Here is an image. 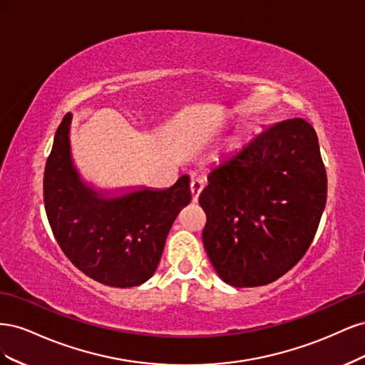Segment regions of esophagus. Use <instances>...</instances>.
I'll return each instance as SVG.
<instances>
[{
	"label": "esophagus",
	"instance_id": "esophagus-1",
	"mask_svg": "<svg viewBox=\"0 0 365 365\" xmlns=\"http://www.w3.org/2000/svg\"><path fill=\"white\" fill-rule=\"evenodd\" d=\"M204 189V181L201 178H193L190 182V190H192V200L196 202L197 197H200L201 190Z\"/></svg>",
	"mask_w": 365,
	"mask_h": 365
}]
</instances>
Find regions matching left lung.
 I'll use <instances>...</instances> for the list:
<instances>
[{"mask_svg":"<svg viewBox=\"0 0 365 365\" xmlns=\"http://www.w3.org/2000/svg\"><path fill=\"white\" fill-rule=\"evenodd\" d=\"M207 181L202 242L225 283L268 284L304 256L327 197L318 137L306 120L264 128L220 160Z\"/></svg>","mask_w":365,"mask_h":365,"instance_id":"left-lung-1","label":"left lung"}]
</instances>
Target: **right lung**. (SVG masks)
I'll return each mask as SVG.
<instances>
[{"label": "right lung", "mask_w": 365, "mask_h": 365, "mask_svg": "<svg viewBox=\"0 0 365 365\" xmlns=\"http://www.w3.org/2000/svg\"><path fill=\"white\" fill-rule=\"evenodd\" d=\"M68 113L54 135L43 172V204L63 254L88 277L113 288H132L155 272L165 237L190 202V176L169 189L138 187L123 195L96 190L71 158Z\"/></svg>", "instance_id": "add662e5"}]
</instances>
